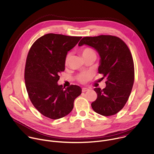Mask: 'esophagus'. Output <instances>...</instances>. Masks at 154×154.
Here are the masks:
<instances>
[{
  "label": "esophagus",
  "mask_w": 154,
  "mask_h": 154,
  "mask_svg": "<svg viewBox=\"0 0 154 154\" xmlns=\"http://www.w3.org/2000/svg\"><path fill=\"white\" fill-rule=\"evenodd\" d=\"M88 90H89V89L87 88H82V92H85V91H88Z\"/></svg>",
  "instance_id": "obj_1"
}]
</instances>
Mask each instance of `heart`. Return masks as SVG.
I'll use <instances>...</instances> for the list:
<instances>
[{
    "label": "heart",
    "mask_w": 154,
    "mask_h": 154,
    "mask_svg": "<svg viewBox=\"0 0 154 154\" xmlns=\"http://www.w3.org/2000/svg\"><path fill=\"white\" fill-rule=\"evenodd\" d=\"M81 53L82 56L84 57V59L90 57V56H95L97 57V54L95 51L90 47H85L81 50ZM70 58V54H68L66 57L65 63L66 64H67L69 62V60ZM91 78V74L88 72H82L78 75L76 76L77 80L81 82V83H85L87 82Z\"/></svg>",
    "instance_id": "b5f03b06"
}]
</instances>
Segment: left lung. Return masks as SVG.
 <instances>
[{
  "instance_id": "left-lung-1",
  "label": "left lung",
  "mask_w": 154,
  "mask_h": 154,
  "mask_svg": "<svg viewBox=\"0 0 154 154\" xmlns=\"http://www.w3.org/2000/svg\"><path fill=\"white\" fill-rule=\"evenodd\" d=\"M84 44L98 52L101 57L98 73L107 80L104 88L94 89L98 96L91 107L101 115H113L124 107L133 87L135 72L131 51L123 41L111 35L84 37L78 45Z\"/></svg>"
}]
</instances>
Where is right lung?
<instances>
[{"label":"right lung","instance_id":"obj_1","mask_svg":"<svg viewBox=\"0 0 154 154\" xmlns=\"http://www.w3.org/2000/svg\"><path fill=\"white\" fill-rule=\"evenodd\" d=\"M81 38L48 33L38 39L29 50L24 73L26 91L35 107L47 118L57 119L67 115L81 94L78 85L64 89L57 83L59 73L65 70L67 52Z\"/></svg>","mask_w":154,"mask_h":154}]
</instances>
